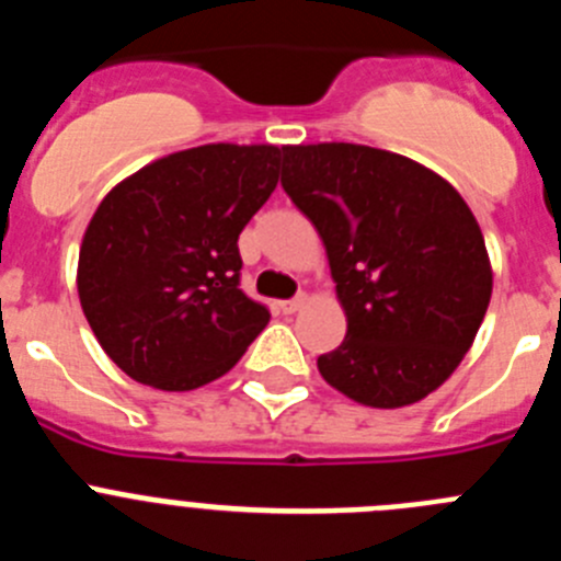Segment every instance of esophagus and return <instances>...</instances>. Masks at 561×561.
Masks as SVG:
<instances>
[{"instance_id":"esophagus-1","label":"esophagus","mask_w":561,"mask_h":561,"mask_svg":"<svg viewBox=\"0 0 561 561\" xmlns=\"http://www.w3.org/2000/svg\"><path fill=\"white\" fill-rule=\"evenodd\" d=\"M306 306V295H297V297H291V300H284V304H280V311H284V314H295V311H300Z\"/></svg>"}]
</instances>
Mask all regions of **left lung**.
Here are the masks:
<instances>
[{
  "label": "left lung",
  "mask_w": 561,
  "mask_h": 561,
  "mask_svg": "<svg viewBox=\"0 0 561 561\" xmlns=\"http://www.w3.org/2000/svg\"><path fill=\"white\" fill-rule=\"evenodd\" d=\"M286 196L317 227L348 334L317 368L368 408H404L460 365L492 300L483 232L460 193L401 153L289 146Z\"/></svg>",
  "instance_id": "1"
}]
</instances>
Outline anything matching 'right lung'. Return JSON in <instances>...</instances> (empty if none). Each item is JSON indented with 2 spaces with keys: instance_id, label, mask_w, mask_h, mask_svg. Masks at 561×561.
I'll use <instances>...</instances> for the list:
<instances>
[{
  "instance_id": "right-lung-1",
  "label": "right lung",
  "mask_w": 561,
  "mask_h": 561,
  "mask_svg": "<svg viewBox=\"0 0 561 561\" xmlns=\"http://www.w3.org/2000/svg\"><path fill=\"white\" fill-rule=\"evenodd\" d=\"M286 148H187L114 187L78 257L83 314L140 385L193 390L219 379L270 323L241 289L238 236L277 185Z\"/></svg>"
}]
</instances>
